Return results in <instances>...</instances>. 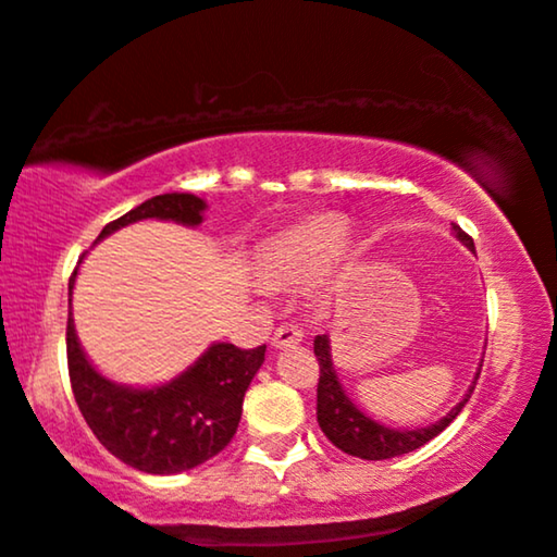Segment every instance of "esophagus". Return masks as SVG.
I'll return each mask as SVG.
<instances>
[{
    "instance_id": "obj_1",
    "label": "esophagus",
    "mask_w": 557,
    "mask_h": 557,
    "mask_svg": "<svg viewBox=\"0 0 557 557\" xmlns=\"http://www.w3.org/2000/svg\"><path fill=\"white\" fill-rule=\"evenodd\" d=\"M302 330H299L297 324H282L272 334V347L275 349H285V347H295V344L302 342Z\"/></svg>"
}]
</instances>
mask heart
Masks as SVG:
<instances>
[{"label":"heart","instance_id":"b5f03b06","mask_svg":"<svg viewBox=\"0 0 557 557\" xmlns=\"http://www.w3.org/2000/svg\"><path fill=\"white\" fill-rule=\"evenodd\" d=\"M342 213H312L287 231L264 237L255 250V268L272 287L307 280L330 262L347 237Z\"/></svg>","mask_w":557,"mask_h":557}]
</instances>
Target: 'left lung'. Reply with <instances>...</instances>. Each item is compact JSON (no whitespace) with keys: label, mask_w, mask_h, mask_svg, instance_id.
<instances>
[{"label":"left lung","mask_w":557,"mask_h":557,"mask_svg":"<svg viewBox=\"0 0 557 557\" xmlns=\"http://www.w3.org/2000/svg\"><path fill=\"white\" fill-rule=\"evenodd\" d=\"M454 233L471 252H475L473 240L461 231V227L454 225ZM314 357L320 361V384H317V421H320V429L324 431V436L339 448V451L364 458V461H384V458L417 451L419 446L438 436L441 431H444L448 423L461 413L466 401L471 399V394L475 389V382H473L469 394H466L444 419L431 423V426L389 429L384 426V423L374 421L372 417H367L364 411H359L357 406L351 404L349 396L344 394L337 372H334L330 337H326V334H317L314 337ZM479 374H475V379H479Z\"/></svg>","instance_id":"obj_1"}]
</instances>
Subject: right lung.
Masks as SVG:
<instances>
[{"mask_svg":"<svg viewBox=\"0 0 557 557\" xmlns=\"http://www.w3.org/2000/svg\"><path fill=\"white\" fill-rule=\"evenodd\" d=\"M202 210L206 200L198 196L165 193L106 225L96 243L123 225L148 218L196 227L202 223ZM76 270L69 277V297ZM66 359L78 411L106 451L144 473L171 475L196 469L231 444L243 417V396L264 361V344L258 349H240L218 342L173 382L134 389L96 372L76 339L69 312Z\"/></svg>","mask_w":557,"mask_h":557,"instance_id":"add662e5","label":"right lung"}]
</instances>
